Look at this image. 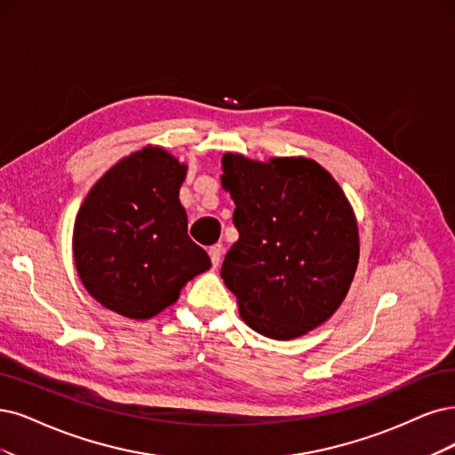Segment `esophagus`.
Returning <instances> with one entry per match:
<instances>
[{"label":"esophagus","instance_id":"1","mask_svg":"<svg viewBox=\"0 0 455 455\" xmlns=\"http://www.w3.org/2000/svg\"><path fill=\"white\" fill-rule=\"evenodd\" d=\"M208 255H210V259H212L213 267H217L219 262H221V257H223V245H221V243L212 245L210 251H208Z\"/></svg>","mask_w":455,"mask_h":455}]
</instances>
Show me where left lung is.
I'll list each match as a JSON object with an SVG mask.
<instances>
[{
	"label": "left lung",
	"mask_w": 455,
	"mask_h": 455,
	"mask_svg": "<svg viewBox=\"0 0 455 455\" xmlns=\"http://www.w3.org/2000/svg\"><path fill=\"white\" fill-rule=\"evenodd\" d=\"M221 185L236 204L240 238L221 277L243 323L289 341L323 326L355 279L360 234L339 183L307 157L221 159Z\"/></svg>",
	"instance_id": "left-lung-1"
}]
</instances>
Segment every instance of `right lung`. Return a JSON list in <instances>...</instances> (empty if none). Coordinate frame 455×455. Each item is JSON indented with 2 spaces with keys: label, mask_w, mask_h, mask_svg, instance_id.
Instances as JSON below:
<instances>
[{
  "label": "right lung",
  "mask_w": 455,
  "mask_h": 455,
  "mask_svg": "<svg viewBox=\"0 0 455 455\" xmlns=\"http://www.w3.org/2000/svg\"><path fill=\"white\" fill-rule=\"evenodd\" d=\"M188 164L161 146L122 157L84 198L73 228V257L84 289L100 306L148 321L210 270L188 236L180 188Z\"/></svg>",
  "instance_id": "obj_1"
}]
</instances>
